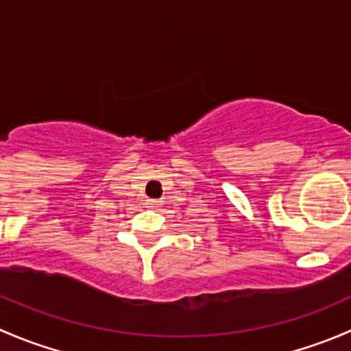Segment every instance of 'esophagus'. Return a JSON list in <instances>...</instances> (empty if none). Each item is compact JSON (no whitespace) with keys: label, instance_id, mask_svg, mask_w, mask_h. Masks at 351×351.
Masks as SVG:
<instances>
[{"label":"esophagus","instance_id":"esophagus-1","mask_svg":"<svg viewBox=\"0 0 351 351\" xmlns=\"http://www.w3.org/2000/svg\"><path fill=\"white\" fill-rule=\"evenodd\" d=\"M147 205H149V207H158V205H159V202L158 200H149V202H147Z\"/></svg>","mask_w":351,"mask_h":351}]
</instances>
